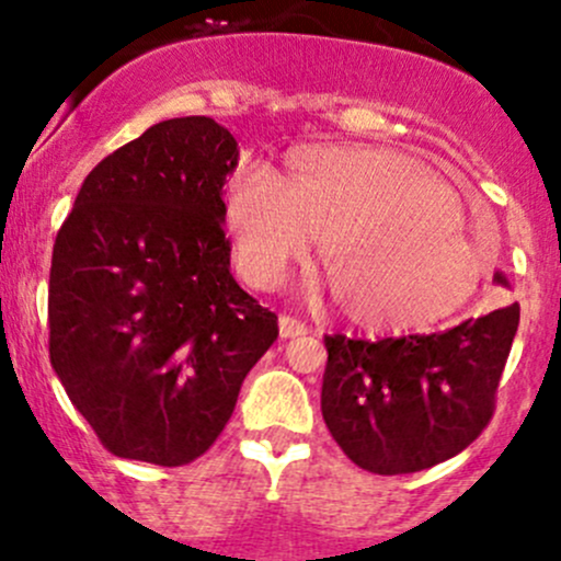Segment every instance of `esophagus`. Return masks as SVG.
Returning a JSON list of instances; mask_svg holds the SVG:
<instances>
[{"instance_id": "obj_1", "label": "esophagus", "mask_w": 561, "mask_h": 561, "mask_svg": "<svg viewBox=\"0 0 561 561\" xmlns=\"http://www.w3.org/2000/svg\"><path fill=\"white\" fill-rule=\"evenodd\" d=\"M306 333H309V328H306L300 320H296V317H290V314L279 317V335H282V339H298V335H306Z\"/></svg>"}]
</instances>
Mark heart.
Returning a JSON list of instances; mask_svg holds the SVG:
<instances>
[{
	"label": "heart",
	"instance_id": "1",
	"mask_svg": "<svg viewBox=\"0 0 561 561\" xmlns=\"http://www.w3.org/2000/svg\"><path fill=\"white\" fill-rule=\"evenodd\" d=\"M226 204L252 285L276 287L322 241L330 293L365 328L435 325L462 309L486 274L449 187L392 150L300 147L285 180L263 163L241 167Z\"/></svg>",
	"mask_w": 561,
	"mask_h": 561
}]
</instances>
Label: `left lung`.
<instances>
[{
    "label": "left lung",
    "mask_w": 561,
    "mask_h": 561,
    "mask_svg": "<svg viewBox=\"0 0 561 561\" xmlns=\"http://www.w3.org/2000/svg\"><path fill=\"white\" fill-rule=\"evenodd\" d=\"M497 285L508 287L503 274ZM518 304L400 339L325 335L322 420L368 473H416L468 449L494 414Z\"/></svg>",
    "instance_id": "8db88e82"
}]
</instances>
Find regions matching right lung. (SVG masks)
I'll return each mask as SVG.
<instances>
[{"label": "right lung", "instance_id": "add662e5", "mask_svg": "<svg viewBox=\"0 0 561 561\" xmlns=\"http://www.w3.org/2000/svg\"><path fill=\"white\" fill-rule=\"evenodd\" d=\"M228 128L172 117L82 182L53 244L50 365L104 449L176 468L209 449L279 335L231 274Z\"/></svg>", "mask_w": 561, "mask_h": 561}]
</instances>
